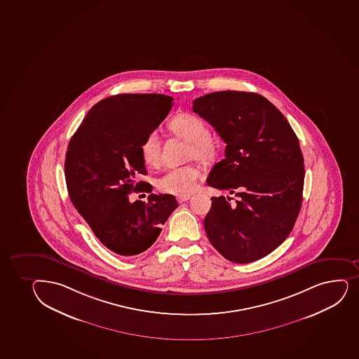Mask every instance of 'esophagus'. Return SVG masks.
Here are the masks:
<instances>
[{
    "label": "esophagus",
    "mask_w": 359,
    "mask_h": 359,
    "mask_svg": "<svg viewBox=\"0 0 359 359\" xmlns=\"http://www.w3.org/2000/svg\"><path fill=\"white\" fill-rule=\"evenodd\" d=\"M189 198H191V196H179L177 199L179 203H184V201H189Z\"/></svg>",
    "instance_id": "34e87169"
}]
</instances>
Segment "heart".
Here are the masks:
<instances>
[{"mask_svg": "<svg viewBox=\"0 0 359 359\" xmlns=\"http://www.w3.org/2000/svg\"><path fill=\"white\" fill-rule=\"evenodd\" d=\"M170 130L189 142V156L203 162H211L218 153V141L208 134V128L201 117L184 112L170 122ZM141 156L148 166H158L160 162V140L156 131H149L140 144ZM201 177V170L196 165L174 167L167 170L158 180L162 192L186 196L192 193Z\"/></svg>", "mask_w": 359, "mask_h": 359, "instance_id": "obj_1", "label": "heart"}]
</instances>
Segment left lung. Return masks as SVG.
I'll return each mask as SVG.
<instances>
[{
  "label": "left lung",
  "mask_w": 359,
  "mask_h": 359,
  "mask_svg": "<svg viewBox=\"0 0 359 359\" xmlns=\"http://www.w3.org/2000/svg\"><path fill=\"white\" fill-rule=\"evenodd\" d=\"M193 111L226 143L208 185L237 197L235 204L232 198H211L204 220L208 241L231 262L262 259L283 243L300 212L305 166L299 140L259 93H208L193 100Z\"/></svg>",
  "instance_id": "1"
}]
</instances>
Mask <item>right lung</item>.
I'll list each match as a JSON object with an SVG mask.
<instances>
[{"label":"right lung","mask_w":359,"mask_h":359,"mask_svg":"<svg viewBox=\"0 0 359 359\" xmlns=\"http://www.w3.org/2000/svg\"><path fill=\"white\" fill-rule=\"evenodd\" d=\"M173 98L160 93H122L102 100L69 141L65 179L69 199L100 243L123 257L154 243L179 206L172 194L130 203L131 192H151L140 144L166 118Z\"/></svg>","instance_id":"right-lung-1"}]
</instances>
